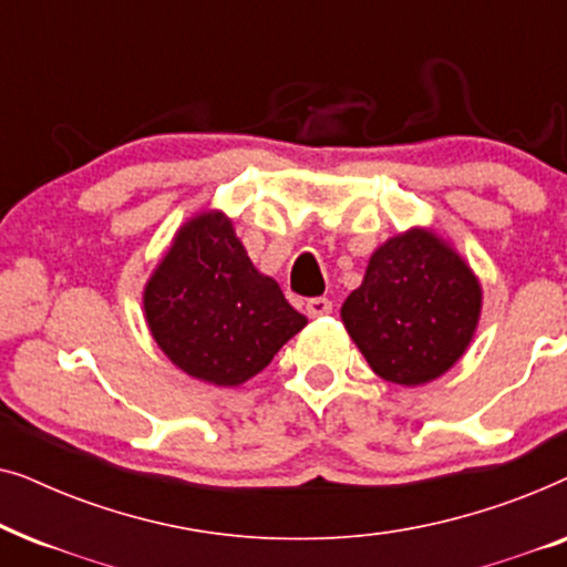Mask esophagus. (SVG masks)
<instances>
[{
    "label": "esophagus",
    "mask_w": 567,
    "mask_h": 567,
    "mask_svg": "<svg viewBox=\"0 0 567 567\" xmlns=\"http://www.w3.org/2000/svg\"><path fill=\"white\" fill-rule=\"evenodd\" d=\"M332 312V301L324 299V297H315L307 301V315L309 317H324Z\"/></svg>",
    "instance_id": "obj_1"
}]
</instances>
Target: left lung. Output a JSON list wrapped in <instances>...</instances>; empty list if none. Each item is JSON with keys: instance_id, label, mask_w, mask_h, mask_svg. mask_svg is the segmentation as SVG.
Segmentation results:
<instances>
[{"instance_id": "8db88e82", "label": "left lung", "mask_w": 567, "mask_h": 567, "mask_svg": "<svg viewBox=\"0 0 567 567\" xmlns=\"http://www.w3.org/2000/svg\"><path fill=\"white\" fill-rule=\"evenodd\" d=\"M480 309L483 289L462 255L415 227L377 247L340 317L374 374L417 386L462 359Z\"/></svg>"}]
</instances>
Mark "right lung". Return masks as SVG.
<instances>
[{"label": "right lung", "instance_id": "right-lung-1", "mask_svg": "<svg viewBox=\"0 0 567 567\" xmlns=\"http://www.w3.org/2000/svg\"><path fill=\"white\" fill-rule=\"evenodd\" d=\"M144 315L162 353L188 377L237 386L260 374L307 324L262 276L221 212H200L144 286Z\"/></svg>", "mask_w": 567, "mask_h": 567}]
</instances>
